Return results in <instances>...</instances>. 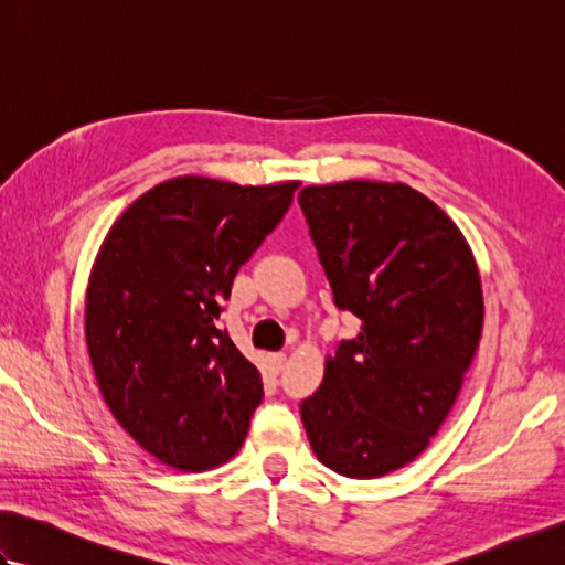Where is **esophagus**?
Returning a JSON list of instances; mask_svg holds the SVG:
<instances>
[{"mask_svg": "<svg viewBox=\"0 0 565 565\" xmlns=\"http://www.w3.org/2000/svg\"><path fill=\"white\" fill-rule=\"evenodd\" d=\"M284 366H286V354H281V352L269 354V369L274 371V374H281Z\"/></svg>", "mask_w": 565, "mask_h": 565, "instance_id": "1", "label": "esophagus"}]
</instances>
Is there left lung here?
<instances>
[{
    "label": "left lung",
    "mask_w": 565,
    "mask_h": 565,
    "mask_svg": "<svg viewBox=\"0 0 565 565\" xmlns=\"http://www.w3.org/2000/svg\"><path fill=\"white\" fill-rule=\"evenodd\" d=\"M332 301L362 320L301 403L332 471L379 478L427 449L483 330V294L459 227L405 184L342 182L298 194Z\"/></svg>",
    "instance_id": "obj_1"
}]
</instances>
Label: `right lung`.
<instances>
[{
	"label": "right lung",
	"instance_id": "right-lung-1",
	"mask_svg": "<svg viewBox=\"0 0 565 565\" xmlns=\"http://www.w3.org/2000/svg\"><path fill=\"white\" fill-rule=\"evenodd\" d=\"M298 186L177 177L130 203L104 239L84 310L94 376L128 435L179 471L231 459L264 398L218 318Z\"/></svg>",
	"mask_w": 565,
	"mask_h": 565
}]
</instances>
